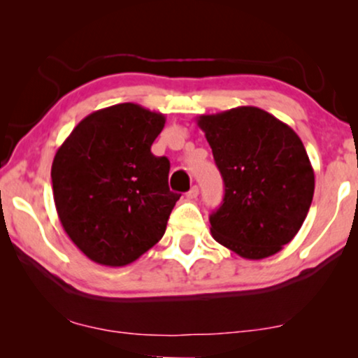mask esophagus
I'll list each match as a JSON object with an SVG mask.
<instances>
[{
    "instance_id": "obj_1",
    "label": "esophagus",
    "mask_w": 358,
    "mask_h": 358,
    "mask_svg": "<svg viewBox=\"0 0 358 358\" xmlns=\"http://www.w3.org/2000/svg\"><path fill=\"white\" fill-rule=\"evenodd\" d=\"M197 195H199V187H197V185H192V187H190V190L187 192V199H197Z\"/></svg>"
}]
</instances>
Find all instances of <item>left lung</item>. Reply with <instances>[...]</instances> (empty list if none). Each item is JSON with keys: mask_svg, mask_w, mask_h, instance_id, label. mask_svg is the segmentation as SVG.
Returning <instances> with one entry per match:
<instances>
[{"mask_svg": "<svg viewBox=\"0 0 358 358\" xmlns=\"http://www.w3.org/2000/svg\"><path fill=\"white\" fill-rule=\"evenodd\" d=\"M224 197L210 215L215 241L244 259L273 256L305 222L315 194V171L300 136L252 106L200 115Z\"/></svg>", "mask_w": 358, "mask_h": 358, "instance_id": "1", "label": "left lung"}]
</instances>
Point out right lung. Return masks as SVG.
<instances>
[{
  "instance_id": "right-lung-1",
  "label": "right lung",
  "mask_w": 358,
  "mask_h": 358,
  "mask_svg": "<svg viewBox=\"0 0 358 358\" xmlns=\"http://www.w3.org/2000/svg\"><path fill=\"white\" fill-rule=\"evenodd\" d=\"M164 124L134 102L106 107L85 117L53 158L62 227L101 266H127L163 238L180 197L169 190V159L151 153Z\"/></svg>"
}]
</instances>
